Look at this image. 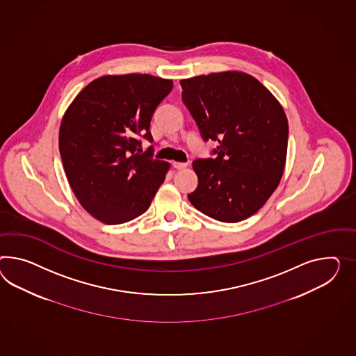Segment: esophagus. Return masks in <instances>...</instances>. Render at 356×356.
I'll list each match as a JSON object with an SVG mask.
<instances>
[{"label":"esophagus","mask_w":356,"mask_h":356,"mask_svg":"<svg viewBox=\"0 0 356 356\" xmlns=\"http://www.w3.org/2000/svg\"><path fill=\"white\" fill-rule=\"evenodd\" d=\"M173 166L175 169H178V170H182L184 168H187V163H177V161H174Z\"/></svg>","instance_id":"obj_1"}]
</instances>
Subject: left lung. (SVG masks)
Returning <instances> with one entry per match:
<instances>
[{"label":"left lung","mask_w":356,"mask_h":356,"mask_svg":"<svg viewBox=\"0 0 356 356\" xmlns=\"http://www.w3.org/2000/svg\"><path fill=\"white\" fill-rule=\"evenodd\" d=\"M182 101L211 157L193 161L192 205L208 217L235 223L264 205L283 175L288 120L261 82L243 72L210 73L181 81Z\"/></svg>","instance_id":"obj_1"}]
</instances>
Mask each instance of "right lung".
<instances>
[{"label":"right lung","mask_w":356,"mask_h":356,"mask_svg":"<svg viewBox=\"0 0 356 356\" xmlns=\"http://www.w3.org/2000/svg\"><path fill=\"white\" fill-rule=\"evenodd\" d=\"M173 81L151 74L103 76L72 102L59 130L64 172L83 209L107 225L143 214L169 164L155 160L149 122Z\"/></svg>","instance_id":"add662e5"}]
</instances>
